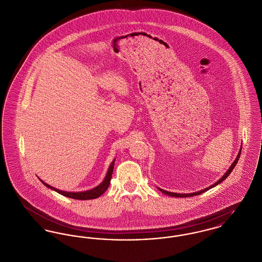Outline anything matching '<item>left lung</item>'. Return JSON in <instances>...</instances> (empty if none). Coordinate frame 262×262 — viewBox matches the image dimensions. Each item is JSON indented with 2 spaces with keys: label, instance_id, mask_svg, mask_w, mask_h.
I'll return each mask as SVG.
<instances>
[{
  "label": "left lung",
  "instance_id": "1",
  "mask_svg": "<svg viewBox=\"0 0 262 262\" xmlns=\"http://www.w3.org/2000/svg\"><path fill=\"white\" fill-rule=\"evenodd\" d=\"M242 148H243V146L241 147V149H239V151H238V154H237V156L235 158L234 162L231 164V166L229 167V169H228L227 172L224 174V176H223V177H222L217 182H215L214 184H212L211 186H209V187L206 188V189H204V190H201V191H199V192H192V193H178V192H167V191L162 190V189H160V188H158V189H159L161 192H163V193L168 194V195H171V196H174V198H187V196H192V195H196V194H201V193H203V192H207V191H209V189H211V188H213V187L217 186V185H219V184H221L223 181H225V180L227 179V177L230 174V173L232 172V170L234 169L235 165H236V164H237V162H238V159L241 157Z\"/></svg>",
  "mask_w": 262,
  "mask_h": 262
}]
</instances>
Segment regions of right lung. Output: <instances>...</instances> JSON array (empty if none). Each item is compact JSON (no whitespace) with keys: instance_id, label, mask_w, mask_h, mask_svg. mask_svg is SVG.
I'll return each instance as SVG.
<instances>
[{"instance_id":"1","label":"right lung","mask_w":262,"mask_h":262,"mask_svg":"<svg viewBox=\"0 0 262 262\" xmlns=\"http://www.w3.org/2000/svg\"><path fill=\"white\" fill-rule=\"evenodd\" d=\"M114 162H115V159L112 161V163L110 164L109 168H108V171H107V174L105 176L104 180L102 181V183L100 185H98L97 187L91 189V190H88V191H84V192H66V191H61V190H58V189H55L52 186H50L49 184L45 183L43 181H41L40 179V182L49 189H52L53 191H55L64 196H68L70 199H74V200H93V199H97L99 198L101 194L104 193L105 191L108 189L109 185H110V181H111V178H112V173H113V168H114Z\"/></svg>"}]
</instances>
